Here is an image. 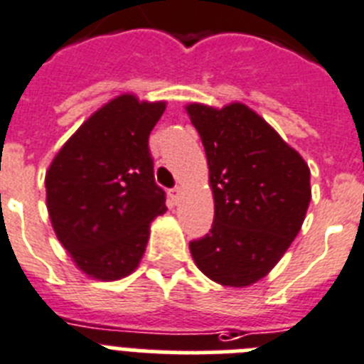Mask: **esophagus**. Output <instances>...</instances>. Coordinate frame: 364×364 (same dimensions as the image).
<instances>
[{
  "instance_id": "esophagus-1",
  "label": "esophagus",
  "mask_w": 364,
  "mask_h": 364,
  "mask_svg": "<svg viewBox=\"0 0 364 364\" xmlns=\"http://www.w3.org/2000/svg\"><path fill=\"white\" fill-rule=\"evenodd\" d=\"M182 195H184V189L182 188H175V189H169V197L175 200V203H178L180 198H182Z\"/></svg>"
}]
</instances>
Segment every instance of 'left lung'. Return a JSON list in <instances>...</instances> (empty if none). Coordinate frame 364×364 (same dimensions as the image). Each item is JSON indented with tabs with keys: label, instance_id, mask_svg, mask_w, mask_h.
Wrapping results in <instances>:
<instances>
[{
	"label": "left lung",
	"instance_id": "8db88e82",
	"mask_svg": "<svg viewBox=\"0 0 364 364\" xmlns=\"http://www.w3.org/2000/svg\"><path fill=\"white\" fill-rule=\"evenodd\" d=\"M203 139L213 225L189 252L203 274L225 287L265 278L296 237L311 203V171L257 112L234 101L223 108L186 105Z\"/></svg>",
	"mask_w": 364,
	"mask_h": 364
}]
</instances>
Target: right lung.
I'll list each match as a JSON object with an SVG mask.
<instances>
[{
	"label": "right lung",
	"instance_id": "add662e5",
	"mask_svg": "<svg viewBox=\"0 0 364 364\" xmlns=\"http://www.w3.org/2000/svg\"><path fill=\"white\" fill-rule=\"evenodd\" d=\"M166 101L121 93L71 134L46 171L51 226L82 274L116 282L138 269L151 223L166 213L149 134Z\"/></svg>",
	"mask_w": 364,
	"mask_h": 364
}]
</instances>
